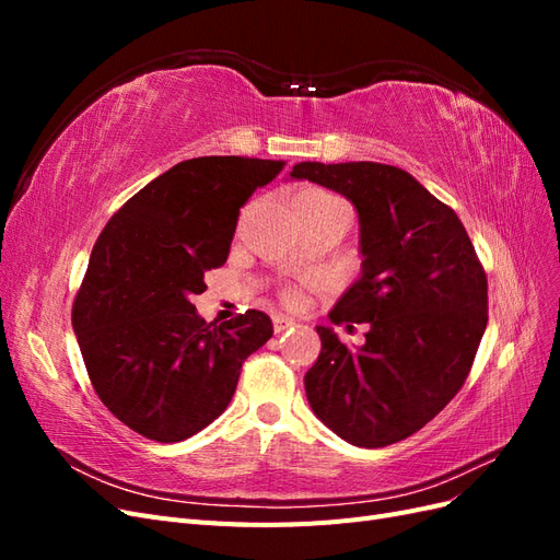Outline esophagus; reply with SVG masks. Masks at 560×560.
Here are the masks:
<instances>
[{
	"label": "esophagus",
	"mask_w": 560,
	"mask_h": 560,
	"mask_svg": "<svg viewBox=\"0 0 560 560\" xmlns=\"http://www.w3.org/2000/svg\"><path fill=\"white\" fill-rule=\"evenodd\" d=\"M296 325V322L292 319V317H287V315H273V329H276V334H282V331H287V329H292Z\"/></svg>",
	"instance_id": "obj_1"
}]
</instances>
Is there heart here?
I'll use <instances>...</instances> for the list:
<instances>
[{"instance_id":"b5f03b06","label":"heart","mask_w":560,"mask_h":560,"mask_svg":"<svg viewBox=\"0 0 560 560\" xmlns=\"http://www.w3.org/2000/svg\"><path fill=\"white\" fill-rule=\"evenodd\" d=\"M336 212H346L343 202L325 191H303L294 198V214L296 217H329ZM280 296L287 306H296L301 299V292H299V287H284Z\"/></svg>"}]
</instances>
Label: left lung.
Segmentation results:
<instances>
[{"instance_id": "1", "label": "left lung", "mask_w": 560, "mask_h": 560, "mask_svg": "<svg viewBox=\"0 0 560 560\" xmlns=\"http://www.w3.org/2000/svg\"><path fill=\"white\" fill-rule=\"evenodd\" d=\"M343 194L360 214L362 278L329 313L369 325L352 348L317 327L306 374L315 416L352 446L416 434L469 376L488 322V280L457 214L409 173L385 163H299L290 173Z\"/></svg>"}]
</instances>
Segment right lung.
I'll use <instances>...</instances> for the list:
<instances>
[{"instance_id": "add662e5", "label": "right lung", "mask_w": 560, "mask_h": 560, "mask_svg": "<svg viewBox=\"0 0 560 560\" xmlns=\"http://www.w3.org/2000/svg\"><path fill=\"white\" fill-rule=\"evenodd\" d=\"M282 167L243 156L182 161L100 233L72 327L100 401L151 442H182L222 416L243 362L273 336L261 311L208 325L191 296L226 261L241 208Z\"/></svg>"}]
</instances>
